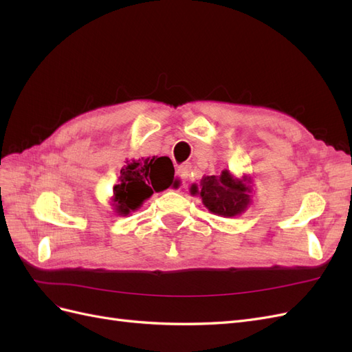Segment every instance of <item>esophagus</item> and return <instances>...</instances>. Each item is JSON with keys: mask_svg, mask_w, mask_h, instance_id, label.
I'll return each instance as SVG.
<instances>
[{"mask_svg": "<svg viewBox=\"0 0 352 352\" xmlns=\"http://www.w3.org/2000/svg\"><path fill=\"white\" fill-rule=\"evenodd\" d=\"M189 173H190V166L189 164L180 166L179 170H177V176H179L180 180H182V182H186L188 177H189Z\"/></svg>", "mask_w": 352, "mask_h": 352, "instance_id": "1", "label": "esophagus"}]
</instances>
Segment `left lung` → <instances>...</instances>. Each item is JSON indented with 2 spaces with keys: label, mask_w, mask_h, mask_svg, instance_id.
Instances as JSON below:
<instances>
[{
  "label": "left lung",
  "mask_w": 352,
  "mask_h": 352,
  "mask_svg": "<svg viewBox=\"0 0 352 352\" xmlns=\"http://www.w3.org/2000/svg\"><path fill=\"white\" fill-rule=\"evenodd\" d=\"M251 179L245 175L241 179L229 170H223L220 176H206L199 186H190V194L199 195L211 212L223 217H233L245 211L251 202Z\"/></svg>",
  "instance_id": "8db88e82"
}]
</instances>
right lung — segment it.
Instances as JSON below:
<instances>
[{
	"instance_id": "add662e5",
	"label": "right lung",
	"mask_w": 352,
	"mask_h": 352,
	"mask_svg": "<svg viewBox=\"0 0 352 352\" xmlns=\"http://www.w3.org/2000/svg\"><path fill=\"white\" fill-rule=\"evenodd\" d=\"M120 184L113 188V202L120 216H127L142 206L154 190L160 192L168 186H179L175 167L168 157H148L132 160L120 170Z\"/></svg>"
}]
</instances>
